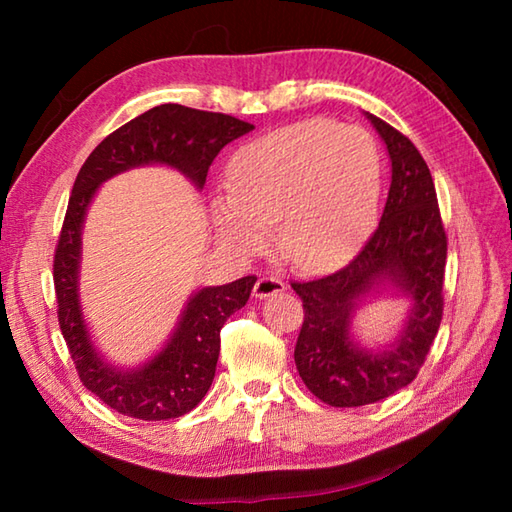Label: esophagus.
Instances as JSON below:
<instances>
[{
	"label": "esophagus",
	"instance_id": "obj_1",
	"mask_svg": "<svg viewBox=\"0 0 512 512\" xmlns=\"http://www.w3.org/2000/svg\"><path fill=\"white\" fill-rule=\"evenodd\" d=\"M286 290V284L281 281L279 277H273V275H262L253 286V297L257 299H266L270 295H277V292H284Z\"/></svg>",
	"mask_w": 512,
	"mask_h": 512
}]
</instances>
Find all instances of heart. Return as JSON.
<instances>
[{"mask_svg": "<svg viewBox=\"0 0 512 512\" xmlns=\"http://www.w3.org/2000/svg\"><path fill=\"white\" fill-rule=\"evenodd\" d=\"M380 154L361 127L301 121L239 147L228 191L213 195L222 239L244 255L262 250L275 226L279 253L301 270L339 264L372 231Z\"/></svg>", "mask_w": 512, "mask_h": 512, "instance_id": "b5f03b06", "label": "heart"}]
</instances>
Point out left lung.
I'll use <instances>...</instances> for the list:
<instances>
[{
  "label": "left lung",
  "instance_id": "obj_1",
  "mask_svg": "<svg viewBox=\"0 0 512 512\" xmlns=\"http://www.w3.org/2000/svg\"><path fill=\"white\" fill-rule=\"evenodd\" d=\"M391 160V184L378 228L350 264L312 281H292L303 301L295 363L306 387L325 405L361 407L396 394L418 376L442 321L447 264L436 187L420 151L383 118L365 112ZM389 283L412 301L406 328L383 351L352 339L357 301Z\"/></svg>",
  "mask_w": 512,
  "mask_h": 512
}]
</instances>
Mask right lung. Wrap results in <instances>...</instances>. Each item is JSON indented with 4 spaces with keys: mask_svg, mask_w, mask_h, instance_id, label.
Masks as SVG:
<instances>
[{
    "mask_svg": "<svg viewBox=\"0 0 512 512\" xmlns=\"http://www.w3.org/2000/svg\"><path fill=\"white\" fill-rule=\"evenodd\" d=\"M250 129L255 127L228 114L191 110L176 103L158 105L107 136L74 180L54 250L52 277L59 328L81 383L123 416L169 420L198 405L213 383L222 325L235 310L246 306L257 277L248 275L195 292L167 345L147 363L134 369L105 363L85 328L79 303L81 231L88 206L105 180L140 165H169L202 189L220 149Z\"/></svg>",
    "mask_w": 512,
    "mask_h": 512,
    "instance_id": "1",
    "label": "right lung"
}]
</instances>
